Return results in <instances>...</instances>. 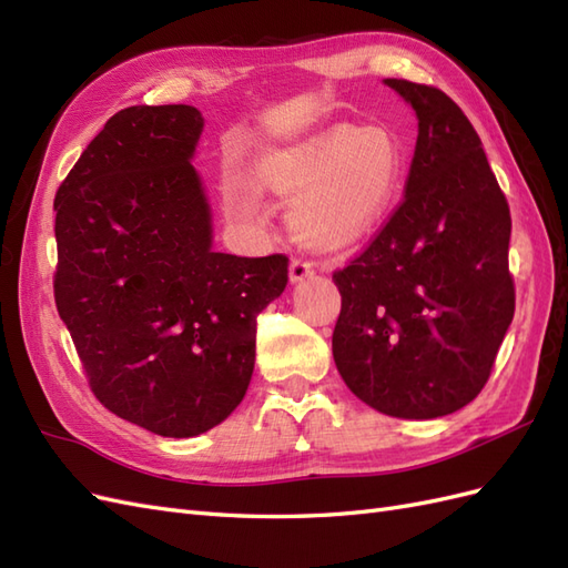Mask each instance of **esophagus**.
<instances>
[{"label":"esophagus","mask_w":568,"mask_h":568,"mask_svg":"<svg viewBox=\"0 0 568 568\" xmlns=\"http://www.w3.org/2000/svg\"><path fill=\"white\" fill-rule=\"evenodd\" d=\"M312 273H314V266L310 264V261L295 258L293 264H290V283H302L304 278H310Z\"/></svg>","instance_id":"34e87169"}]
</instances>
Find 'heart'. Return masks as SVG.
Here are the masks:
<instances>
[{
  "instance_id": "obj_1",
  "label": "heart",
  "mask_w": 568,
  "mask_h": 568,
  "mask_svg": "<svg viewBox=\"0 0 568 568\" xmlns=\"http://www.w3.org/2000/svg\"><path fill=\"white\" fill-rule=\"evenodd\" d=\"M405 153L384 124L331 126L256 155L250 184L258 194L293 196L287 227L314 246H341L372 227L398 196ZM246 213L250 201L235 196Z\"/></svg>"
}]
</instances>
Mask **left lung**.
Segmentation results:
<instances>
[{"mask_svg":"<svg viewBox=\"0 0 568 568\" xmlns=\"http://www.w3.org/2000/svg\"><path fill=\"white\" fill-rule=\"evenodd\" d=\"M415 110L405 199L351 266L333 273V359L369 408L434 419L489 379L514 318L511 213L473 124L439 89L384 79Z\"/></svg>","mask_w":568,"mask_h":568,"instance_id":"1","label":"left lung"}]
</instances>
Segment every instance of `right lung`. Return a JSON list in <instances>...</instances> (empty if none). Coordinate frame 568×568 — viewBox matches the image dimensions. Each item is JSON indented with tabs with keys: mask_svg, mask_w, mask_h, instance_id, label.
<instances>
[{
	"mask_svg": "<svg viewBox=\"0 0 568 568\" xmlns=\"http://www.w3.org/2000/svg\"><path fill=\"white\" fill-rule=\"evenodd\" d=\"M192 105H136L108 120L54 196L57 312L95 398L172 439L221 425L256 359V316L283 295L287 256L213 250L192 160Z\"/></svg>",
	"mask_w": 568,
	"mask_h": 568,
	"instance_id": "right-lung-1",
	"label": "right lung"
}]
</instances>
